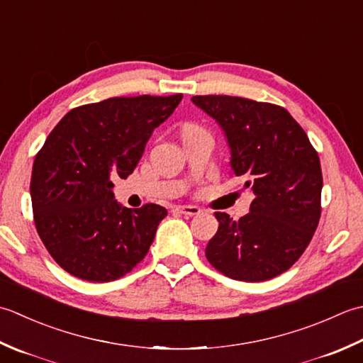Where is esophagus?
I'll list each match as a JSON object with an SVG mask.
<instances>
[{"mask_svg": "<svg viewBox=\"0 0 363 363\" xmlns=\"http://www.w3.org/2000/svg\"><path fill=\"white\" fill-rule=\"evenodd\" d=\"M175 210L182 214H186V216H196V214L201 213V208L196 205H180L175 206Z\"/></svg>", "mask_w": 363, "mask_h": 363, "instance_id": "obj_1", "label": "esophagus"}]
</instances>
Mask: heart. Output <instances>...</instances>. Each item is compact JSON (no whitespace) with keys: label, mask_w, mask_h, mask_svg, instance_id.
<instances>
[{"label":"heart","mask_w":363,"mask_h":363,"mask_svg":"<svg viewBox=\"0 0 363 363\" xmlns=\"http://www.w3.org/2000/svg\"><path fill=\"white\" fill-rule=\"evenodd\" d=\"M197 127H194V125H188V127L186 128H184V131H186V130H196Z\"/></svg>","instance_id":"obj_1"}]
</instances>
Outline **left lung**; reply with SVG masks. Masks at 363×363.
Wrapping results in <instances>:
<instances>
[{
	"label": "left lung",
	"instance_id": "1",
	"mask_svg": "<svg viewBox=\"0 0 363 363\" xmlns=\"http://www.w3.org/2000/svg\"><path fill=\"white\" fill-rule=\"evenodd\" d=\"M191 101L224 131L232 174L254 192L246 216L214 213L219 228L205 249L227 277L263 282L282 274L320 223L323 175L306 131L286 109L228 95Z\"/></svg>",
	"mask_w": 363,
	"mask_h": 363
}]
</instances>
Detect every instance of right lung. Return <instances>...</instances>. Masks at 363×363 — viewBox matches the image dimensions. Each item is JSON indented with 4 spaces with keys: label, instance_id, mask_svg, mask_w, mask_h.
<instances>
[{
    "label": "right lung",
    "instance_id": "1",
    "mask_svg": "<svg viewBox=\"0 0 363 363\" xmlns=\"http://www.w3.org/2000/svg\"><path fill=\"white\" fill-rule=\"evenodd\" d=\"M182 97H117L75 108L37 153L29 189L35 228L72 276L109 282L149 252L167 210L155 203L127 208L114 199L113 179L135 171L153 130Z\"/></svg>",
    "mask_w": 363,
    "mask_h": 363
}]
</instances>
